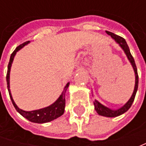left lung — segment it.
Instances as JSON below:
<instances>
[{
    "label": "left lung",
    "mask_w": 146,
    "mask_h": 146,
    "mask_svg": "<svg viewBox=\"0 0 146 146\" xmlns=\"http://www.w3.org/2000/svg\"><path fill=\"white\" fill-rule=\"evenodd\" d=\"M106 31V33L112 37L115 41L119 46L120 48L123 50L124 53L126 54L127 58L128 59L129 62L132 65V68H133V70H134V73H135V87H134V90H133V93H132V96L130 99L126 103L124 104L122 107L119 108V109L113 110L110 109L109 107L104 106L102 103H100L98 102V100H94L93 102V104H94V107H95V110L97 111L99 115H102V116H105V117H109V118H113V117H117L119 115H123V113H125L126 111H127L129 108L131 107L132 102L135 99V96H136V93H137V91L138 88V74H137V66H136V64H135V61H134V58H132V54L130 53V49L128 48V45L127 44L126 40L122 38V37L119 36L117 35H115L114 33L110 32V31Z\"/></svg>",
    "instance_id": "left-lung-1"
}]
</instances>
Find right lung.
I'll return each instance as SVG.
<instances>
[{
  "label": "right lung",
  "instance_id": "obj_1",
  "mask_svg": "<svg viewBox=\"0 0 146 146\" xmlns=\"http://www.w3.org/2000/svg\"><path fill=\"white\" fill-rule=\"evenodd\" d=\"M30 41L23 43L22 44H20L19 46H18L15 48L13 53L10 56L9 62L8 65V70H7V75H6V81H7V88H8L9 93V97L12 101V103L14 105V108L22 116H23L26 118L27 120L31 121L32 123H48L50 121H53L56 119H58V117L62 116L63 115L65 110V95L66 93V90L69 87L70 83H67L64 87V89L62 91V94L59 96V98L50 106H48L47 107H44L42 109L35 110H31V111H26L20 109L18 107V106L14 102L12 94L10 92V88H9V74H10V69H11V66L13 63L14 57L16 55V53L18 51H19L21 48H23L25 45H27Z\"/></svg>",
  "mask_w": 146,
  "mask_h": 146
}]
</instances>
